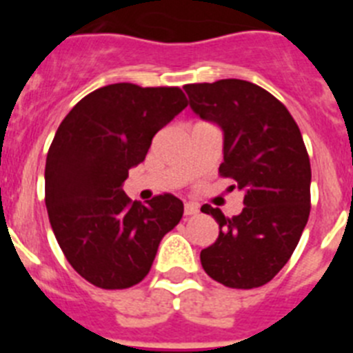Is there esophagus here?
Wrapping results in <instances>:
<instances>
[{
    "label": "esophagus",
    "instance_id": "34e87169",
    "mask_svg": "<svg viewBox=\"0 0 353 353\" xmlns=\"http://www.w3.org/2000/svg\"><path fill=\"white\" fill-rule=\"evenodd\" d=\"M198 212H199V207L196 203H191V201H189V203L183 205V214H185L187 217H189V215H196Z\"/></svg>",
    "mask_w": 353,
    "mask_h": 353
}]
</instances>
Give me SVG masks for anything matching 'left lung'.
I'll list each match as a JSON object with an SVG mask.
<instances>
[{
	"label": "left lung",
	"mask_w": 353,
	"mask_h": 353,
	"mask_svg": "<svg viewBox=\"0 0 353 353\" xmlns=\"http://www.w3.org/2000/svg\"><path fill=\"white\" fill-rule=\"evenodd\" d=\"M199 118L224 134L219 173L230 191L244 192L239 215L224 217L205 205L219 236L203 249L205 272L228 288H258L290 260L311 210V164L299 125L288 109L258 84L242 79L185 84Z\"/></svg>",
	"instance_id": "obj_1"
}]
</instances>
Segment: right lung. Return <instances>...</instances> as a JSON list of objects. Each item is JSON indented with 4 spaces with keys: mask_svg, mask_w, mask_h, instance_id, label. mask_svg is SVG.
Listing matches in <instances>:
<instances>
[{
    "mask_svg": "<svg viewBox=\"0 0 353 353\" xmlns=\"http://www.w3.org/2000/svg\"><path fill=\"white\" fill-rule=\"evenodd\" d=\"M187 108L176 86L108 84L63 118L46 161V207L56 240L81 277L104 290L138 285L183 203L159 194L143 205L123 192L155 134Z\"/></svg>",
    "mask_w": 353,
    "mask_h": 353,
    "instance_id": "right-lung-1",
    "label": "right lung"
}]
</instances>
